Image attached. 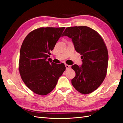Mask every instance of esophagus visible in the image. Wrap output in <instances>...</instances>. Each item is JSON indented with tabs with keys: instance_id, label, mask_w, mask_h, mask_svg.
<instances>
[{
	"instance_id": "34e87169",
	"label": "esophagus",
	"mask_w": 123,
	"mask_h": 123,
	"mask_svg": "<svg viewBox=\"0 0 123 123\" xmlns=\"http://www.w3.org/2000/svg\"><path fill=\"white\" fill-rule=\"evenodd\" d=\"M65 67H66V69H69L71 68V66L68 65L67 64H66L65 65Z\"/></svg>"
}]
</instances>
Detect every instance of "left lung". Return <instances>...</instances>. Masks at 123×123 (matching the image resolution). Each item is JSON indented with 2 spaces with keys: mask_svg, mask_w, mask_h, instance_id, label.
I'll return each instance as SVG.
<instances>
[{
  "mask_svg": "<svg viewBox=\"0 0 123 123\" xmlns=\"http://www.w3.org/2000/svg\"><path fill=\"white\" fill-rule=\"evenodd\" d=\"M64 36L72 39L83 59L81 66H72L76 73L71 80L73 86L81 93H90L99 87L106 76L108 53L106 44L97 32L86 26L67 28Z\"/></svg>",
  "mask_w": 123,
  "mask_h": 123,
  "instance_id": "1",
  "label": "left lung"
}]
</instances>
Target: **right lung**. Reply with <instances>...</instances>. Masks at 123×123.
Masks as SVG:
<instances>
[{"label":"right lung","instance_id":"right-lung-1","mask_svg":"<svg viewBox=\"0 0 123 123\" xmlns=\"http://www.w3.org/2000/svg\"><path fill=\"white\" fill-rule=\"evenodd\" d=\"M65 27L40 28L25 37L20 51L19 71L25 85L33 92L45 95L52 91L66 70L50 57Z\"/></svg>","mask_w":123,"mask_h":123}]
</instances>
